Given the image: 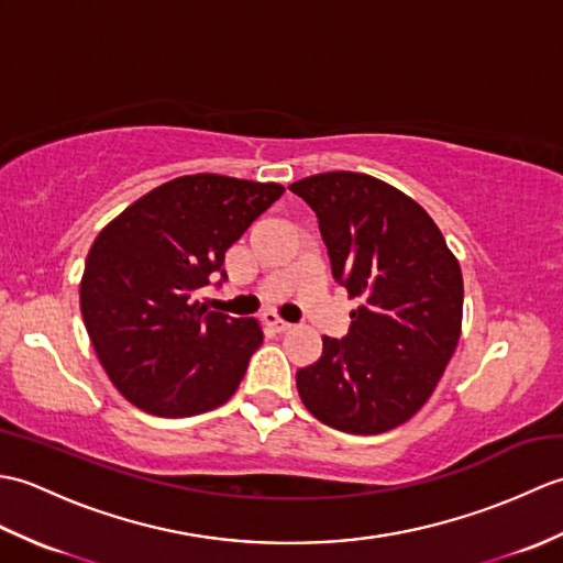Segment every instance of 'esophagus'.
Segmentation results:
<instances>
[{"mask_svg": "<svg viewBox=\"0 0 563 563\" xmlns=\"http://www.w3.org/2000/svg\"><path fill=\"white\" fill-rule=\"evenodd\" d=\"M263 324H266L271 331H275V333H285V331H290V324L288 321H283L278 314H273V312H266L263 314Z\"/></svg>", "mask_w": 563, "mask_h": 563, "instance_id": "obj_1", "label": "esophagus"}]
</instances>
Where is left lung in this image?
I'll return each instance as SVG.
<instances>
[{"mask_svg": "<svg viewBox=\"0 0 563 563\" xmlns=\"http://www.w3.org/2000/svg\"><path fill=\"white\" fill-rule=\"evenodd\" d=\"M317 212L331 271L361 307L341 341L297 369L307 411L343 433L377 435L433 394L462 333L460 261L413 198L375 176L327 172L290 186Z\"/></svg>", "mask_w": 563, "mask_h": 563, "instance_id": "1", "label": "left lung"}]
</instances>
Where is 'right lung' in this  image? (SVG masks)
I'll return each mask as SVG.
<instances>
[{
	"mask_svg": "<svg viewBox=\"0 0 563 563\" xmlns=\"http://www.w3.org/2000/svg\"><path fill=\"white\" fill-rule=\"evenodd\" d=\"M285 194L220 174L178 176L103 227L79 283L81 319L99 363L137 409L184 418L218 409L263 341L256 319L196 300L224 251Z\"/></svg>",
	"mask_w": 563,
	"mask_h": 563,
	"instance_id": "obj_1",
	"label": "right lung"
}]
</instances>
